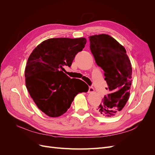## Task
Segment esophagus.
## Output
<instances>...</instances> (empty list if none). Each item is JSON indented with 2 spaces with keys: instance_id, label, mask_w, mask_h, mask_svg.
<instances>
[{
  "instance_id": "obj_1",
  "label": "esophagus",
  "mask_w": 155,
  "mask_h": 155,
  "mask_svg": "<svg viewBox=\"0 0 155 155\" xmlns=\"http://www.w3.org/2000/svg\"><path fill=\"white\" fill-rule=\"evenodd\" d=\"M94 92V88L92 87H89L88 92L89 93H92V92Z\"/></svg>"
}]
</instances>
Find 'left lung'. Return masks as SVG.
Here are the masks:
<instances>
[{
  "instance_id": "1",
  "label": "left lung",
  "mask_w": 155,
  "mask_h": 155,
  "mask_svg": "<svg viewBox=\"0 0 155 155\" xmlns=\"http://www.w3.org/2000/svg\"><path fill=\"white\" fill-rule=\"evenodd\" d=\"M91 52L96 63L104 71L110 93L97 106V113L106 117L118 114L130 95L132 84V67L124 46L107 34L89 37Z\"/></svg>"
}]
</instances>
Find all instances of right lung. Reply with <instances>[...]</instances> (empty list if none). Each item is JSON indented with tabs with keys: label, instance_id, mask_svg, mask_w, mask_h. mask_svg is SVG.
Returning <instances> with one entry per match:
<instances>
[{
	"label": "right lung",
	"instance_id": "add662e5",
	"mask_svg": "<svg viewBox=\"0 0 155 155\" xmlns=\"http://www.w3.org/2000/svg\"><path fill=\"white\" fill-rule=\"evenodd\" d=\"M87 43L77 39L51 38L42 42L32 51L25 68L26 87L37 107L50 117H59L67 111L75 96L83 91L79 84L63 72Z\"/></svg>",
	"mask_w": 155,
	"mask_h": 155
}]
</instances>
